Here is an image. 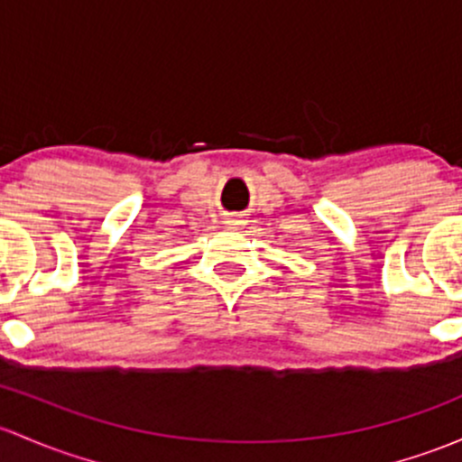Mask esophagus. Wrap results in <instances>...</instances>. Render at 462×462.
Returning <instances> with one entry per match:
<instances>
[{
	"label": "esophagus",
	"mask_w": 462,
	"mask_h": 462,
	"mask_svg": "<svg viewBox=\"0 0 462 462\" xmlns=\"http://www.w3.org/2000/svg\"><path fill=\"white\" fill-rule=\"evenodd\" d=\"M227 223V226H236V221H226Z\"/></svg>",
	"instance_id": "1"
}]
</instances>
